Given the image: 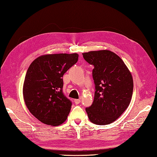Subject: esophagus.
I'll use <instances>...</instances> for the list:
<instances>
[{
  "instance_id": "obj_1",
  "label": "esophagus",
  "mask_w": 157,
  "mask_h": 157,
  "mask_svg": "<svg viewBox=\"0 0 157 157\" xmlns=\"http://www.w3.org/2000/svg\"><path fill=\"white\" fill-rule=\"evenodd\" d=\"M74 102L75 105H78L81 102V100L80 99H75L74 100Z\"/></svg>"
}]
</instances>
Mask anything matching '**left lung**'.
Masks as SVG:
<instances>
[{"mask_svg": "<svg viewBox=\"0 0 157 157\" xmlns=\"http://www.w3.org/2000/svg\"><path fill=\"white\" fill-rule=\"evenodd\" d=\"M89 64L94 65L95 84L92 105L86 109L88 118L96 125L115 121L124 112L132 100L134 82L122 59L108 50L82 53Z\"/></svg>", "mask_w": 157, "mask_h": 157, "instance_id": "1", "label": "left lung"}]
</instances>
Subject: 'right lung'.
<instances>
[{
    "instance_id": "obj_1",
    "label": "right lung",
    "mask_w": 157,
    "mask_h": 157,
    "mask_svg": "<svg viewBox=\"0 0 157 157\" xmlns=\"http://www.w3.org/2000/svg\"><path fill=\"white\" fill-rule=\"evenodd\" d=\"M78 56L77 53L42 55L29 67L23 98L29 112L44 124L59 125L67 118L72 103L63 93V75L78 62Z\"/></svg>"
}]
</instances>
